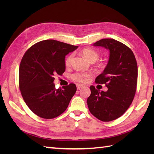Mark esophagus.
Returning a JSON list of instances; mask_svg holds the SVG:
<instances>
[{"instance_id": "1", "label": "esophagus", "mask_w": 154, "mask_h": 154, "mask_svg": "<svg viewBox=\"0 0 154 154\" xmlns=\"http://www.w3.org/2000/svg\"><path fill=\"white\" fill-rule=\"evenodd\" d=\"M82 87H83V85H80V84L77 85V89L78 90H80V88H82Z\"/></svg>"}]
</instances>
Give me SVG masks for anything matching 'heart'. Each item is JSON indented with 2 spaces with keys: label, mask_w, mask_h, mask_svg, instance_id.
Here are the masks:
<instances>
[{
  "label": "heart",
  "mask_w": 154,
  "mask_h": 154,
  "mask_svg": "<svg viewBox=\"0 0 154 154\" xmlns=\"http://www.w3.org/2000/svg\"><path fill=\"white\" fill-rule=\"evenodd\" d=\"M82 53L83 55V57L90 62H95L99 57V54L97 53V51L91 49H83ZM73 57V54H71L66 58V61H65V64H66L67 67L70 66V65H71L72 62ZM91 76L92 73L91 72H77L72 74L71 78L74 81L81 83H85L88 82V78L91 77Z\"/></svg>",
  "instance_id": "obj_1"
}]
</instances>
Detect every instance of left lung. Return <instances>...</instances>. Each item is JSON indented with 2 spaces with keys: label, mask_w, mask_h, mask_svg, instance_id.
Segmentation results:
<instances>
[{
  "label": "left lung",
  "mask_w": 154,
  "mask_h": 154,
  "mask_svg": "<svg viewBox=\"0 0 154 154\" xmlns=\"http://www.w3.org/2000/svg\"><path fill=\"white\" fill-rule=\"evenodd\" d=\"M93 45L109 51L108 63L95 80L105 84L108 90L100 92L91 85L87 105L96 118L110 122L122 116L134 100L137 82V62L132 50L116 40L103 38Z\"/></svg>",
  "instance_id": "1"
}]
</instances>
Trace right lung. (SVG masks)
Returning a JSON list of instances; mask_svg holds the SVG:
<instances>
[{"mask_svg": "<svg viewBox=\"0 0 154 154\" xmlns=\"http://www.w3.org/2000/svg\"><path fill=\"white\" fill-rule=\"evenodd\" d=\"M74 46L54 40L34 44L25 53L19 67V87L25 103L36 115L53 119L66 110L76 91L74 83L56 89V74L66 71L65 57Z\"/></svg>", "mask_w": 154, "mask_h": 154, "instance_id": "right-lung-1", "label": "right lung"}]
</instances>
